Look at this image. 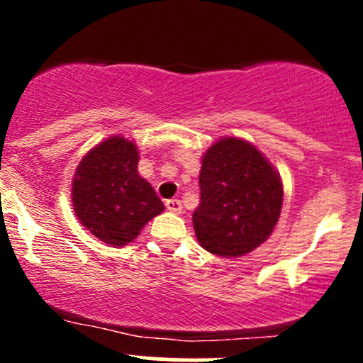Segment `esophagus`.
I'll return each instance as SVG.
<instances>
[{"mask_svg":"<svg viewBox=\"0 0 363 363\" xmlns=\"http://www.w3.org/2000/svg\"><path fill=\"white\" fill-rule=\"evenodd\" d=\"M164 207H167L170 212H175V214H179V212L182 211L181 200H177V199L167 200V202H164Z\"/></svg>","mask_w":363,"mask_h":363,"instance_id":"34e87169","label":"esophagus"}]
</instances>
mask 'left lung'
I'll return each instance as SVG.
<instances>
[{
	"label": "left lung",
	"mask_w": 363,
	"mask_h": 363,
	"mask_svg": "<svg viewBox=\"0 0 363 363\" xmlns=\"http://www.w3.org/2000/svg\"><path fill=\"white\" fill-rule=\"evenodd\" d=\"M193 226L200 246L218 256H242L265 242L283 205V182L246 140L226 137L207 149L200 170Z\"/></svg>",
	"instance_id": "8db88e82"
}]
</instances>
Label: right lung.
<instances>
[{
    "mask_svg": "<svg viewBox=\"0 0 363 363\" xmlns=\"http://www.w3.org/2000/svg\"><path fill=\"white\" fill-rule=\"evenodd\" d=\"M137 164V145L112 137L91 149L77 167L73 211L96 239L111 246H126L164 208L152 186L138 175Z\"/></svg>",
    "mask_w": 363,
    "mask_h": 363,
    "instance_id": "add662e5",
    "label": "right lung"
}]
</instances>
